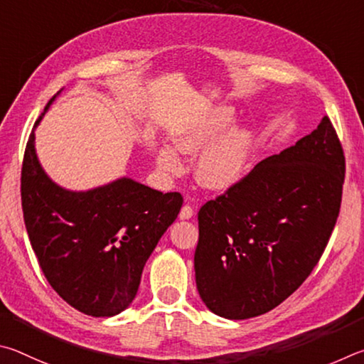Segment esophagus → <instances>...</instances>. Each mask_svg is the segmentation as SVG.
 <instances>
[{
    "mask_svg": "<svg viewBox=\"0 0 364 364\" xmlns=\"http://www.w3.org/2000/svg\"><path fill=\"white\" fill-rule=\"evenodd\" d=\"M192 215H193V208L186 205L181 209V214H178V218H181L182 220H187V219L192 218Z\"/></svg>",
    "mask_w": 364,
    "mask_h": 364,
    "instance_id": "obj_1",
    "label": "esophagus"
}]
</instances>
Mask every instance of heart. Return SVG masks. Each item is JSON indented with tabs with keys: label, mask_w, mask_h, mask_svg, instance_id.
Wrapping results in <instances>:
<instances>
[{
	"label": "heart",
	"mask_w": 364,
	"mask_h": 364,
	"mask_svg": "<svg viewBox=\"0 0 364 364\" xmlns=\"http://www.w3.org/2000/svg\"><path fill=\"white\" fill-rule=\"evenodd\" d=\"M235 118L237 114L232 107L218 105L196 114L174 134L172 144L182 155L193 156L207 149L195 164L196 181L203 187L228 190L243 181L250 171L256 137L250 127L245 126L233 127L226 133ZM176 151L171 146H159L156 150V168L164 174L177 176L183 171L182 159Z\"/></svg>",
	"instance_id": "heart-1"
}]
</instances>
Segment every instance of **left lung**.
Returning <instances> with one entry per match:
<instances>
[{
	"mask_svg": "<svg viewBox=\"0 0 364 364\" xmlns=\"http://www.w3.org/2000/svg\"><path fill=\"white\" fill-rule=\"evenodd\" d=\"M343 176L342 145L323 117L309 136L200 209L195 278L213 314L264 315L305 282L334 230Z\"/></svg>",
	"mask_w": 364,
	"mask_h": 364,
	"instance_id": "obj_1",
	"label": "left lung"
}]
</instances>
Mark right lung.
<instances>
[{
    "mask_svg": "<svg viewBox=\"0 0 364 364\" xmlns=\"http://www.w3.org/2000/svg\"><path fill=\"white\" fill-rule=\"evenodd\" d=\"M35 127L23 155L21 193L38 264L73 309L97 318L118 315L136 297L145 262L176 220L182 195L161 193L129 177L86 192L57 186L38 159Z\"/></svg>",
    "mask_w": 364,
    "mask_h": 364,
    "instance_id": "right-lung-1",
    "label": "right lung"
}]
</instances>
